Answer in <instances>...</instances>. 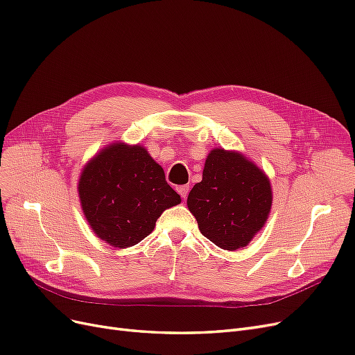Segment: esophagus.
I'll use <instances>...</instances> for the list:
<instances>
[{
    "mask_svg": "<svg viewBox=\"0 0 355 355\" xmlns=\"http://www.w3.org/2000/svg\"><path fill=\"white\" fill-rule=\"evenodd\" d=\"M177 191H178V194L181 196V198L186 200L187 194H189V186H180V187H177Z\"/></svg>",
    "mask_w": 355,
    "mask_h": 355,
    "instance_id": "obj_1",
    "label": "esophagus"
}]
</instances>
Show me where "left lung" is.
Instances as JSON below:
<instances>
[{"mask_svg": "<svg viewBox=\"0 0 355 355\" xmlns=\"http://www.w3.org/2000/svg\"><path fill=\"white\" fill-rule=\"evenodd\" d=\"M200 232L224 250H239L265 225L272 189L263 171L241 153L214 149L203 178L187 198Z\"/></svg>", "mask_w": 355, "mask_h": 355, "instance_id": "obj_1", "label": "left lung"}]
</instances>
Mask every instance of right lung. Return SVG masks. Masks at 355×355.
Wrapping results in <instances>:
<instances>
[{
  "label": "right lung",
  "mask_w": 355,
  "mask_h": 355,
  "mask_svg": "<svg viewBox=\"0 0 355 355\" xmlns=\"http://www.w3.org/2000/svg\"><path fill=\"white\" fill-rule=\"evenodd\" d=\"M78 196L90 228L116 248L140 243L165 209L181 202L148 150L124 143L110 144L87 162Z\"/></svg>",
  "instance_id": "right-lung-1"
}]
</instances>
